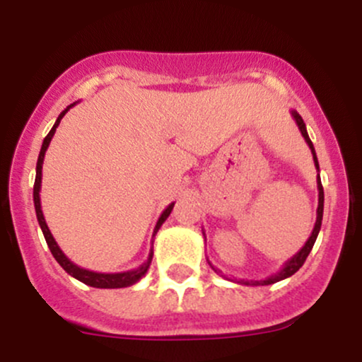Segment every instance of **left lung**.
<instances>
[{
    "label": "left lung",
    "mask_w": 362,
    "mask_h": 362,
    "mask_svg": "<svg viewBox=\"0 0 362 362\" xmlns=\"http://www.w3.org/2000/svg\"><path fill=\"white\" fill-rule=\"evenodd\" d=\"M291 115H293V119L296 120V124H298V127H300V131H301L303 138H305L306 144H308V146H310V149H311V155H313L315 168H317L318 172H320L317 153H315L313 143H311V139H310L308 132H306V126H305V122H303L301 115L298 114L296 110H291ZM317 187H318V207H317V221H315L313 231H311L310 238L306 240V243L303 245L301 250L298 252L296 255L291 257V259H289L288 262H286L284 265H282V269H281L279 272L272 274V276L265 277V279H228L226 276H221V277H224V279H228V281H235V282H238V284H245V286H269V284H274V282H279V281H282V279H286V277H291V276H293L294 272L300 271L301 265L305 264L306 257L310 255V252H311V248H313L315 242H317V236H318V233H320V228H322V219H323V199H325V197H323V187H322V180H320V173H318V177H317ZM202 235H204V233H202ZM204 238H206V236H204ZM207 262H209V260H207ZM209 265H211V267L214 269V272L221 274V271H218V269H216L214 265L211 264V262H209Z\"/></svg>",
    "instance_id": "left-lung-1"
}]
</instances>
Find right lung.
Masks as SVG:
<instances>
[{
    "instance_id": "obj_1",
    "label": "right lung",
    "mask_w": 362,
    "mask_h": 362,
    "mask_svg": "<svg viewBox=\"0 0 362 362\" xmlns=\"http://www.w3.org/2000/svg\"><path fill=\"white\" fill-rule=\"evenodd\" d=\"M76 105V102L71 103V105L66 107L64 110L61 112L59 117L56 119V122H54V126L51 131H49V134L44 138V143H42V148H40V153H39V160H37V168H35V184H34V206H35V214H37V221H39V226L40 230H42L44 233V238L45 242H47V247L51 253L54 255V259L57 260V264L61 265L62 269H64L66 272L69 274V276L74 277V279L81 281L83 284L86 286H91V288H100V289H117V288H127V286H132L136 284L141 277L144 276V274L148 272L149 265H151V260H153V247L151 250H149V255H148V260L144 262V264H141L138 269H132V271H126V272H115V274H105V272H93V271H88V269H83V267H78L76 264H73L71 260L68 259V257L64 255V252L61 250L59 245H57L56 240H54V236L51 233V230H49L47 223H45V218H44V213H42V207H40V185H42V165H44V156H45V151H47L49 144H51V139L54 136V132H56L57 126H59L61 119L64 117L66 112H68L71 107ZM173 206H175V202H172V204L167 206V209L161 213L160 218H158V223L155 226V231H153V238H155L158 230L161 228V224L167 221V218L172 213ZM153 242V240H151Z\"/></svg>"
}]
</instances>
